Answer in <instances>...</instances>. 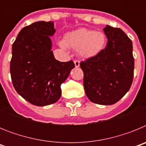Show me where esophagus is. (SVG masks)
I'll return each mask as SVG.
<instances>
[{
    "label": "esophagus",
    "mask_w": 146,
    "mask_h": 146,
    "mask_svg": "<svg viewBox=\"0 0 146 146\" xmlns=\"http://www.w3.org/2000/svg\"><path fill=\"white\" fill-rule=\"evenodd\" d=\"M74 65H75L76 68H78V67L80 66V61L78 60H75L74 61Z\"/></svg>",
    "instance_id": "esophagus-1"
}]
</instances>
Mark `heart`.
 <instances>
[{"label": "heart", "mask_w": 146, "mask_h": 146, "mask_svg": "<svg viewBox=\"0 0 146 146\" xmlns=\"http://www.w3.org/2000/svg\"><path fill=\"white\" fill-rule=\"evenodd\" d=\"M59 45L77 50L78 54L84 58H91L101 53L107 45V36L102 31L88 28H80L68 33Z\"/></svg>", "instance_id": "b5f03b06"}]
</instances>
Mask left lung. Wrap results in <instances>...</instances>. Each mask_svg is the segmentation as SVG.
<instances>
[{
	"label": "left lung",
	"instance_id": "1",
	"mask_svg": "<svg viewBox=\"0 0 146 146\" xmlns=\"http://www.w3.org/2000/svg\"><path fill=\"white\" fill-rule=\"evenodd\" d=\"M108 44L102 52L80 63L83 85L90 101L102 105L116 103L128 92L134 77L132 42L120 28H104Z\"/></svg>",
	"mask_w": 146,
	"mask_h": 146
}]
</instances>
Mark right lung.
<instances>
[{
	"mask_svg": "<svg viewBox=\"0 0 146 146\" xmlns=\"http://www.w3.org/2000/svg\"><path fill=\"white\" fill-rule=\"evenodd\" d=\"M55 32L52 22H36L24 27L12 44V84L22 97L36 106L60 99V85L74 68L72 60L60 62L54 57L50 36Z\"/></svg>",
	"mask_w": 146,
	"mask_h": 146,
	"instance_id": "add662e5",
	"label": "right lung"
}]
</instances>
